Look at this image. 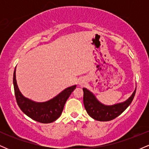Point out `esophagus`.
Segmentation results:
<instances>
[{
	"instance_id": "esophagus-1",
	"label": "esophagus",
	"mask_w": 149,
	"mask_h": 149,
	"mask_svg": "<svg viewBox=\"0 0 149 149\" xmlns=\"http://www.w3.org/2000/svg\"><path fill=\"white\" fill-rule=\"evenodd\" d=\"M85 83V82H84V80H80V81H79V85H83V83Z\"/></svg>"
}]
</instances>
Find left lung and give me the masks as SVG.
<instances>
[{
    "instance_id": "8db88e82",
    "label": "left lung",
    "mask_w": 149,
    "mask_h": 149,
    "mask_svg": "<svg viewBox=\"0 0 149 149\" xmlns=\"http://www.w3.org/2000/svg\"><path fill=\"white\" fill-rule=\"evenodd\" d=\"M83 104L87 113L92 118L99 121L111 120L120 115L132 103L136 93L135 89L131 97L125 102L115 105L106 106L100 103L95 95L86 88H83Z\"/></svg>"
}]
</instances>
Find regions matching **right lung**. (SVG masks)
<instances>
[{"label": "right lung", "mask_w": 149, "mask_h": 149, "mask_svg": "<svg viewBox=\"0 0 149 149\" xmlns=\"http://www.w3.org/2000/svg\"><path fill=\"white\" fill-rule=\"evenodd\" d=\"M15 71L16 67L13 74V84L17 103L20 109L26 115L37 122L50 123L55 121L61 116L65 103L71 95V92L76 89V85L65 89L57 96L47 102L38 103L25 98L22 95L17 85Z\"/></svg>", "instance_id": "right-lung-1"}]
</instances>
